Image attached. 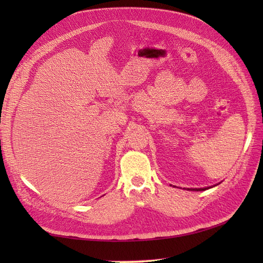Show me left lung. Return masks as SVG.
Listing matches in <instances>:
<instances>
[{"mask_svg":"<svg viewBox=\"0 0 263 263\" xmlns=\"http://www.w3.org/2000/svg\"><path fill=\"white\" fill-rule=\"evenodd\" d=\"M211 186H209V187H203V189H191V190H193V191H204V190H206V189H210ZM189 190V189H187Z\"/></svg>","mask_w":263,"mask_h":263,"instance_id":"obj_1","label":"left lung"}]
</instances>
